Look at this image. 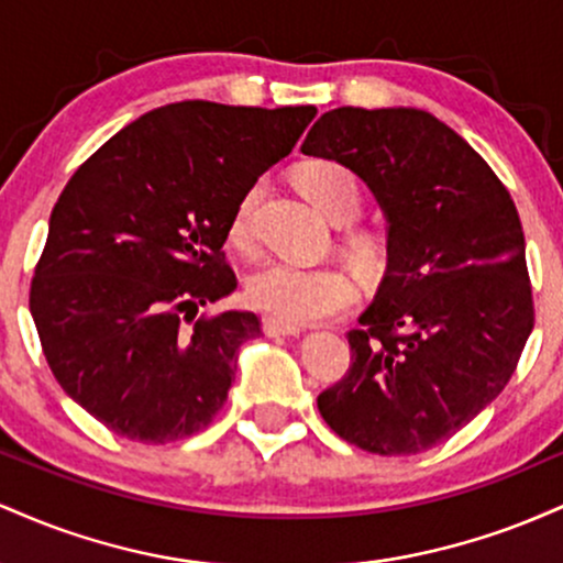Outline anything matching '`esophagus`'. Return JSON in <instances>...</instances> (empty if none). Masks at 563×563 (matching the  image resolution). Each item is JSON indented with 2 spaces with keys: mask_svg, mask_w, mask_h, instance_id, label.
I'll return each mask as SVG.
<instances>
[{
  "mask_svg": "<svg viewBox=\"0 0 563 563\" xmlns=\"http://www.w3.org/2000/svg\"><path fill=\"white\" fill-rule=\"evenodd\" d=\"M264 333H267V335H299L301 328L294 325V322L267 318V320H264Z\"/></svg>",
  "mask_w": 563,
  "mask_h": 563,
  "instance_id": "1",
  "label": "esophagus"
}]
</instances>
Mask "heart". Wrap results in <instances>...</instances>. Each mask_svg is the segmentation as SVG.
<instances>
[{
    "label": "heart",
    "mask_w": 563,
    "mask_h": 563,
    "mask_svg": "<svg viewBox=\"0 0 563 563\" xmlns=\"http://www.w3.org/2000/svg\"><path fill=\"white\" fill-rule=\"evenodd\" d=\"M303 196L333 222H352L363 209V185L352 169L335 161H312L299 172ZM262 185H251L238 200L230 219V238L245 245L251 238V217L260 200ZM360 251L371 254L367 238L357 241ZM249 301L262 312L286 322H318L344 309L357 296V283L346 269L333 264H301L269 260L254 269L245 283Z\"/></svg>",
    "instance_id": "b5f03b06"
}]
</instances>
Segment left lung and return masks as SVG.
I'll list each match as a JSON object with an SVG mask.
<instances>
[{
    "instance_id": "obj_1",
    "label": "left lung",
    "mask_w": 563,
    "mask_h": 563,
    "mask_svg": "<svg viewBox=\"0 0 563 563\" xmlns=\"http://www.w3.org/2000/svg\"><path fill=\"white\" fill-rule=\"evenodd\" d=\"M301 153L352 169L386 219V273L320 416L376 455L437 448L506 389L532 333L519 211L487 161L421 108H335Z\"/></svg>"
}]
</instances>
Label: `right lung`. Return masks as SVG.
Wrapping results in <instances>:
<instances>
[{"mask_svg":"<svg viewBox=\"0 0 563 563\" xmlns=\"http://www.w3.org/2000/svg\"><path fill=\"white\" fill-rule=\"evenodd\" d=\"M314 113L172 102L113 134L60 192L31 318L63 391L119 437L174 442L222 410L260 318H192L235 290L232 211Z\"/></svg>","mask_w":563,"mask_h":563,"instance_id":"right-lung-1","label":"right lung"}]
</instances>
